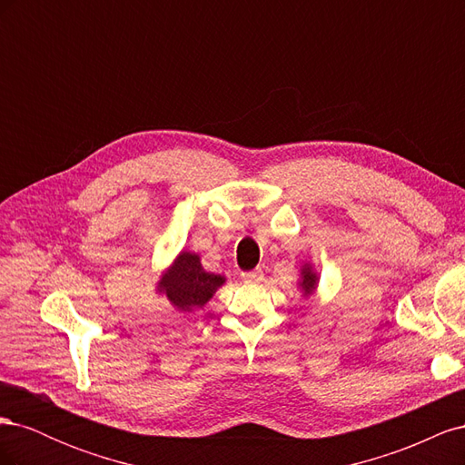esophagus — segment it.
<instances>
[{"label": "esophagus", "instance_id": "34e87169", "mask_svg": "<svg viewBox=\"0 0 465 465\" xmlns=\"http://www.w3.org/2000/svg\"><path fill=\"white\" fill-rule=\"evenodd\" d=\"M241 277H242L244 283H260V281L263 279V272L262 270H252V272H244Z\"/></svg>", "mask_w": 465, "mask_h": 465}]
</instances>
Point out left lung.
Instances as JSON below:
<instances>
[{"mask_svg":"<svg viewBox=\"0 0 465 465\" xmlns=\"http://www.w3.org/2000/svg\"><path fill=\"white\" fill-rule=\"evenodd\" d=\"M316 285H318L316 272L312 270L311 263H304L302 270H301V289L304 292V297H308V294H312L316 291Z\"/></svg>","mask_w":465,"mask_h":465,"instance_id":"obj_1","label":"left lung"}]
</instances>
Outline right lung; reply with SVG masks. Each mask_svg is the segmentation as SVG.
<instances>
[{
	"label": "right lung",
	"mask_w": 465,
	"mask_h": 465,
	"mask_svg": "<svg viewBox=\"0 0 465 465\" xmlns=\"http://www.w3.org/2000/svg\"><path fill=\"white\" fill-rule=\"evenodd\" d=\"M224 281L227 279L223 275L205 272L195 252L184 250L159 281V292H163L178 311L190 312L193 308H203Z\"/></svg>",
	"instance_id": "add662e5"
}]
</instances>
